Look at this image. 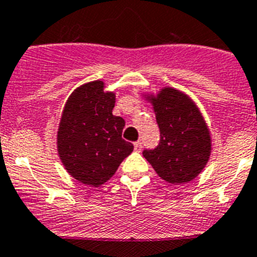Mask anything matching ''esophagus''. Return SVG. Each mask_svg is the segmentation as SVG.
Wrapping results in <instances>:
<instances>
[{
	"instance_id": "1",
	"label": "esophagus",
	"mask_w": 257,
	"mask_h": 257,
	"mask_svg": "<svg viewBox=\"0 0 257 257\" xmlns=\"http://www.w3.org/2000/svg\"><path fill=\"white\" fill-rule=\"evenodd\" d=\"M134 146H135V150L136 151H141V148H143V146H141L140 141H136V143L134 144Z\"/></svg>"
}]
</instances>
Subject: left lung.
Returning a JSON list of instances; mask_svg holds the SVG:
<instances>
[{
	"instance_id": "8db88e82",
	"label": "left lung",
	"mask_w": 257,
	"mask_h": 257,
	"mask_svg": "<svg viewBox=\"0 0 257 257\" xmlns=\"http://www.w3.org/2000/svg\"><path fill=\"white\" fill-rule=\"evenodd\" d=\"M141 97L153 106L160 143L144 158L156 174L170 184H185L203 172L211 158V131L194 101L182 90L163 87Z\"/></svg>"
}]
</instances>
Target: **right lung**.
I'll use <instances>...</instances> for the list:
<instances>
[{
    "mask_svg": "<svg viewBox=\"0 0 257 257\" xmlns=\"http://www.w3.org/2000/svg\"><path fill=\"white\" fill-rule=\"evenodd\" d=\"M116 93L103 80L79 85L68 97L57 133V150L68 174L90 187L111 179L134 145L122 139L124 119L112 114Z\"/></svg>",
    "mask_w": 257,
    "mask_h": 257,
    "instance_id": "1",
    "label": "right lung"
}]
</instances>
